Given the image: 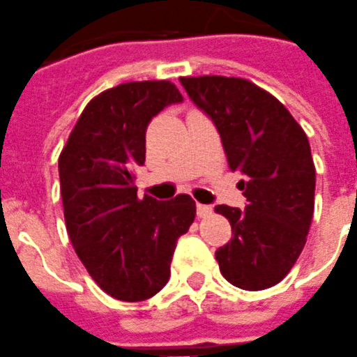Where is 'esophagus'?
Segmentation results:
<instances>
[{
	"label": "esophagus",
	"mask_w": 357,
	"mask_h": 357,
	"mask_svg": "<svg viewBox=\"0 0 357 357\" xmlns=\"http://www.w3.org/2000/svg\"><path fill=\"white\" fill-rule=\"evenodd\" d=\"M213 213V207L206 206V204H197V216L199 218H206Z\"/></svg>",
	"instance_id": "obj_1"
}]
</instances>
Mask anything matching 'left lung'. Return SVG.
<instances>
[{
  "mask_svg": "<svg viewBox=\"0 0 357 357\" xmlns=\"http://www.w3.org/2000/svg\"><path fill=\"white\" fill-rule=\"evenodd\" d=\"M220 132L228 167L248 206H216L231 238L216 251L230 284L259 291L281 282L307 242L314 214L316 167L307 134L281 101L244 78H179Z\"/></svg>",
  "mask_w": 357,
  "mask_h": 357,
  "instance_id": "obj_1",
  "label": "left lung"
}]
</instances>
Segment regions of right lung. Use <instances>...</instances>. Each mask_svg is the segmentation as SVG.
I'll return each mask as SVG.
<instances>
[{
  "label": "right lung",
  "instance_id": "1",
  "mask_svg": "<svg viewBox=\"0 0 357 357\" xmlns=\"http://www.w3.org/2000/svg\"><path fill=\"white\" fill-rule=\"evenodd\" d=\"M183 96L167 79L129 82L85 106L59 157L68 235L86 272L122 302H143L169 281L176 242L195 200L137 197L134 169L146 158V127Z\"/></svg>",
  "mask_w": 357,
  "mask_h": 357
}]
</instances>
